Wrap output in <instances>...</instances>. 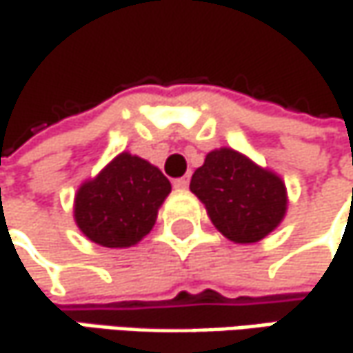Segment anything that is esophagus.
I'll return each instance as SVG.
<instances>
[{
    "label": "esophagus",
    "instance_id": "34e87169",
    "mask_svg": "<svg viewBox=\"0 0 353 353\" xmlns=\"http://www.w3.org/2000/svg\"><path fill=\"white\" fill-rule=\"evenodd\" d=\"M188 185H190V176L179 177V179L174 181V188H176V190H185Z\"/></svg>",
    "mask_w": 353,
    "mask_h": 353
}]
</instances>
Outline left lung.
<instances>
[{
  "label": "left lung",
  "instance_id": "8db88e82",
  "mask_svg": "<svg viewBox=\"0 0 353 353\" xmlns=\"http://www.w3.org/2000/svg\"><path fill=\"white\" fill-rule=\"evenodd\" d=\"M192 194L228 241L252 244L283 222L289 196L281 176L232 147L212 149L190 181Z\"/></svg>",
  "mask_w": 353,
  "mask_h": 353
}]
</instances>
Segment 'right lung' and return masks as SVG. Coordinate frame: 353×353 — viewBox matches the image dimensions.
Returning <instances> with one entry per match:
<instances>
[{
    "instance_id": "obj_1",
    "label": "right lung",
    "mask_w": 353,
    "mask_h": 353,
    "mask_svg": "<svg viewBox=\"0 0 353 353\" xmlns=\"http://www.w3.org/2000/svg\"><path fill=\"white\" fill-rule=\"evenodd\" d=\"M172 192L159 168L129 151L119 153L74 194V222L94 244L129 248L151 232Z\"/></svg>"
}]
</instances>
